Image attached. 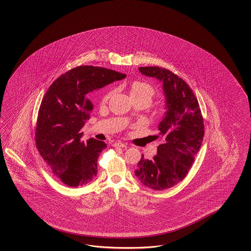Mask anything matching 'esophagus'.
<instances>
[{"label": "esophagus", "instance_id": "34e87169", "mask_svg": "<svg viewBox=\"0 0 251 251\" xmlns=\"http://www.w3.org/2000/svg\"><path fill=\"white\" fill-rule=\"evenodd\" d=\"M113 146H114V147H121V148L127 147V145H125V144H123L122 142H116V143L113 144Z\"/></svg>", "mask_w": 251, "mask_h": 251}]
</instances>
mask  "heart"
<instances>
[{"label":"heart","mask_w":251,"mask_h":251,"mask_svg":"<svg viewBox=\"0 0 251 251\" xmlns=\"http://www.w3.org/2000/svg\"><path fill=\"white\" fill-rule=\"evenodd\" d=\"M129 93H130L131 98L134 100L140 99H147L151 101L152 98H153V96L155 95L154 88L152 87L151 84H147L145 82H141V81H134L130 84ZM111 96H112V92H107L106 95L103 97L102 101L106 102Z\"/></svg>","instance_id":"b5f03b06"}]
</instances>
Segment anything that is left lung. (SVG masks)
<instances>
[{
    "label": "left lung",
    "mask_w": 251,
    "mask_h": 251,
    "mask_svg": "<svg viewBox=\"0 0 251 251\" xmlns=\"http://www.w3.org/2000/svg\"><path fill=\"white\" fill-rule=\"evenodd\" d=\"M139 71L162 83L167 111L158 124L162 144L157 154L152 160L143 154L135 176L150 189L167 190L180 182L192 166L204 136L203 119L195 95L180 77L157 66Z\"/></svg>",
    "instance_id": "8db88e82"
}]
</instances>
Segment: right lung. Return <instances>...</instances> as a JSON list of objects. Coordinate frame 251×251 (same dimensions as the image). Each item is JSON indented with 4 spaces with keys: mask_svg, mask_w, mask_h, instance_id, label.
<instances>
[{
    "mask_svg": "<svg viewBox=\"0 0 251 251\" xmlns=\"http://www.w3.org/2000/svg\"><path fill=\"white\" fill-rule=\"evenodd\" d=\"M126 76L102 67L78 66L57 78L46 92L38 110L36 145L54 175L69 187L93 180L99 153L106 147L94 138L81 140V129L93 110L89 94Z\"/></svg>",
    "mask_w": 251,
    "mask_h": 251,
    "instance_id": "obj_1",
    "label": "right lung"
}]
</instances>
